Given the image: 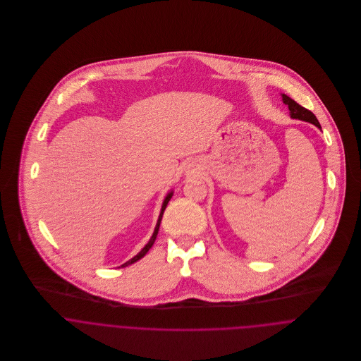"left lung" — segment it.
<instances>
[{
    "label": "left lung",
    "instance_id": "8db88e82",
    "mask_svg": "<svg viewBox=\"0 0 361 361\" xmlns=\"http://www.w3.org/2000/svg\"><path fill=\"white\" fill-rule=\"evenodd\" d=\"M282 100H283V103L288 105V108L290 111V116L293 119H300V121H305V122H310V123H312V125H315L317 128L321 129V125H319L318 119L315 118V115L311 111L306 109L300 104L296 103L295 100H292L286 94H282Z\"/></svg>",
    "mask_w": 361,
    "mask_h": 361
}]
</instances>
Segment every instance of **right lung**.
<instances>
[{"mask_svg": "<svg viewBox=\"0 0 361 361\" xmlns=\"http://www.w3.org/2000/svg\"><path fill=\"white\" fill-rule=\"evenodd\" d=\"M171 197H172V192H169L168 195H166V197H165V200H164V203H162V207H161V212H159V216H158V221H157V225H155L154 233H153V236H152V239L149 240V243L135 256L133 258H130L129 261H126L125 264H122L121 267H128V265H130V264H133V262H136L137 259H140L142 257H145L146 255H147V252L152 249V246L154 245L155 238H157V233H158V229H159V224H161V219H162V214H164V211H165V208H166V204H168V202L171 200Z\"/></svg>", "mask_w": 361, "mask_h": 361, "instance_id": "right-lung-1", "label": "right lung"}]
</instances>
